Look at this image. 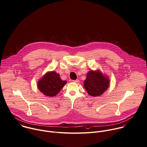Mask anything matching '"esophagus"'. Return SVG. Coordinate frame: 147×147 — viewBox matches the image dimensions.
I'll list each match as a JSON object with an SVG mask.
<instances>
[{"label":"esophagus","mask_w":147,"mask_h":147,"mask_svg":"<svg viewBox=\"0 0 147 147\" xmlns=\"http://www.w3.org/2000/svg\"><path fill=\"white\" fill-rule=\"evenodd\" d=\"M73 82H75V83H79V82H80V81H79V80H78V79H76V80H73Z\"/></svg>","instance_id":"obj_1"}]
</instances>
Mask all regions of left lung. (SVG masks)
<instances>
[{"label": "left lung", "instance_id": "1", "mask_svg": "<svg viewBox=\"0 0 147 147\" xmlns=\"http://www.w3.org/2000/svg\"><path fill=\"white\" fill-rule=\"evenodd\" d=\"M109 83V77L102 74L100 70H91L87 74L83 87L90 95L98 96L107 90L110 86Z\"/></svg>", "mask_w": 147, "mask_h": 147}]
</instances>
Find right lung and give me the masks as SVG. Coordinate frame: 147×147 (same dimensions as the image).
Listing matches in <instances>:
<instances>
[{"instance_id":"right-lung-1","label":"right lung","mask_w":147,"mask_h":147,"mask_svg":"<svg viewBox=\"0 0 147 147\" xmlns=\"http://www.w3.org/2000/svg\"><path fill=\"white\" fill-rule=\"evenodd\" d=\"M67 84L55 71L47 72L37 82L38 90L45 96H55Z\"/></svg>"}]
</instances>
